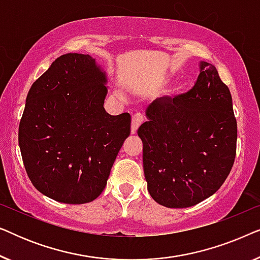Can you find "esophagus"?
<instances>
[{
	"mask_svg": "<svg viewBox=\"0 0 260 260\" xmlns=\"http://www.w3.org/2000/svg\"><path fill=\"white\" fill-rule=\"evenodd\" d=\"M143 120H144L143 115H141V113H135L133 116V123H131V133L133 134L136 133L141 124L143 123Z\"/></svg>",
	"mask_w": 260,
	"mask_h": 260,
	"instance_id": "1",
	"label": "esophagus"
}]
</instances>
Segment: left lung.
<instances>
[{
  "label": "left lung",
  "instance_id": "obj_1",
  "mask_svg": "<svg viewBox=\"0 0 260 260\" xmlns=\"http://www.w3.org/2000/svg\"><path fill=\"white\" fill-rule=\"evenodd\" d=\"M143 142V168L151 198L169 208L198 205L215 193L237 154L232 95L212 63L202 61L187 93L152 102Z\"/></svg>",
  "mask_w": 260,
  "mask_h": 260
}]
</instances>
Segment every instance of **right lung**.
<instances>
[{"label":"right lung","mask_w":260,"mask_h":260,"mask_svg":"<svg viewBox=\"0 0 260 260\" xmlns=\"http://www.w3.org/2000/svg\"><path fill=\"white\" fill-rule=\"evenodd\" d=\"M105 73L88 54L56 58L31 85L19 126L27 175L46 197L70 205L97 199L130 135L127 112L105 111Z\"/></svg>","instance_id":"obj_1"}]
</instances>
